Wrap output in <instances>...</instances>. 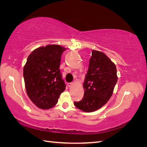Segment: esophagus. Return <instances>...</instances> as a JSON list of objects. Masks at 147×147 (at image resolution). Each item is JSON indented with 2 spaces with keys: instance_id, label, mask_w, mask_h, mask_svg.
<instances>
[{
  "instance_id": "esophagus-1",
  "label": "esophagus",
  "mask_w": 147,
  "mask_h": 147,
  "mask_svg": "<svg viewBox=\"0 0 147 147\" xmlns=\"http://www.w3.org/2000/svg\"><path fill=\"white\" fill-rule=\"evenodd\" d=\"M73 84H74L73 83H67V86H68L69 87H71V86H72Z\"/></svg>"
}]
</instances>
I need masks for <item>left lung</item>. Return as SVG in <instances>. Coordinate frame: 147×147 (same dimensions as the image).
Returning a JSON list of instances; mask_svg holds the SVG:
<instances>
[{
	"instance_id": "obj_1",
	"label": "left lung",
	"mask_w": 147,
	"mask_h": 147,
	"mask_svg": "<svg viewBox=\"0 0 147 147\" xmlns=\"http://www.w3.org/2000/svg\"><path fill=\"white\" fill-rule=\"evenodd\" d=\"M117 80L115 64L104 53L92 50L83 85L84 96L74 105L85 112L99 109L112 96Z\"/></svg>"
}]
</instances>
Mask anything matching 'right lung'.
I'll return each instance as SVG.
<instances>
[{
	"mask_svg": "<svg viewBox=\"0 0 147 147\" xmlns=\"http://www.w3.org/2000/svg\"><path fill=\"white\" fill-rule=\"evenodd\" d=\"M65 50L58 45H48L35 49L28 57L23 69L26 90L40 109L54 107L65 90L59 70L61 55Z\"/></svg>",
	"mask_w": 147,
	"mask_h": 147,
	"instance_id": "right-lung-1",
	"label": "right lung"
}]
</instances>
